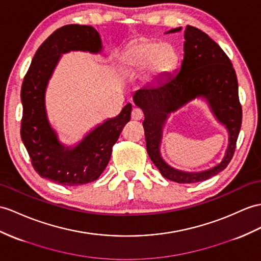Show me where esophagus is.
Wrapping results in <instances>:
<instances>
[{
  "instance_id": "1",
  "label": "esophagus",
  "mask_w": 261,
  "mask_h": 261,
  "mask_svg": "<svg viewBox=\"0 0 261 261\" xmlns=\"http://www.w3.org/2000/svg\"><path fill=\"white\" fill-rule=\"evenodd\" d=\"M143 117H144V113L142 112V110L134 109V110L132 111V119L141 120Z\"/></svg>"
}]
</instances>
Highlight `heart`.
Here are the masks:
<instances>
[{"label": "heart", "instance_id": "obj_1", "mask_svg": "<svg viewBox=\"0 0 261 261\" xmlns=\"http://www.w3.org/2000/svg\"><path fill=\"white\" fill-rule=\"evenodd\" d=\"M178 64V52L171 43L152 39L130 42L120 54L118 65L125 74H136L146 69L151 79H166Z\"/></svg>", "mask_w": 261, "mask_h": 261}]
</instances>
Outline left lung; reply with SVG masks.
<instances>
[{
  "instance_id": "left-lung-1",
  "label": "left lung",
  "mask_w": 261,
  "mask_h": 261,
  "mask_svg": "<svg viewBox=\"0 0 261 261\" xmlns=\"http://www.w3.org/2000/svg\"><path fill=\"white\" fill-rule=\"evenodd\" d=\"M179 31L181 28L173 29L167 33ZM184 37V60L176 75L161 85L136 91L133 100L144 113L146 148L151 162L165 178L179 184H193L209 179L230 163L236 149L243 110L238 96L236 72L229 57L206 33L194 27L187 25ZM196 97L205 98L216 118L226 126L230 133V144L225 157L217 167L198 173H187L165 163L159 147L162 127L169 114Z\"/></svg>"
}]
</instances>
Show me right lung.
<instances>
[{
    "label": "right lung",
    "instance_id": "right-lung-1",
    "mask_svg": "<svg viewBox=\"0 0 261 261\" xmlns=\"http://www.w3.org/2000/svg\"><path fill=\"white\" fill-rule=\"evenodd\" d=\"M71 50L99 53L98 32L87 25H65L53 32L36 50L21 90V138L41 177L63 186H80L96 180L106 168L113 146L130 119L132 104H127L118 116L95 127L74 147L62 145L48 123L45 91L61 54Z\"/></svg>",
    "mask_w": 261,
    "mask_h": 261
}]
</instances>
